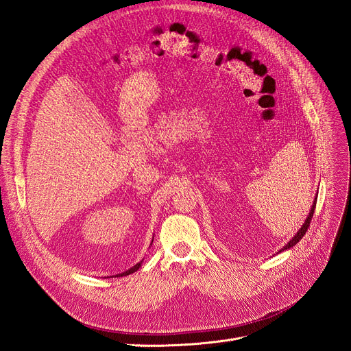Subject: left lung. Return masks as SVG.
Returning a JSON list of instances; mask_svg holds the SVG:
<instances>
[{"label": "left lung", "mask_w": 351, "mask_h": 351, "mask_svg": "<svg viewBox=\"0 0 351 351\" xmlns=\"http://www.w3.org/2000/svg\"><path fill=\"white\" fill-rule=\"evenodd\" d=\"M315 208H316V197H315V200H313V205H312V208H311V212H309V215H307V218L304 219V222H303V226L300 227V230L295 232L294 234V237L285 244V246L280 250V252H282V250H287V249H291L293 246H295L297 243L300 241V239L306 234V231H307V228H309V226H311V221H312V217H313V212H315Z\"/></svg>", "instance_id": "left-lung-1"}]
</instances>
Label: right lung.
<instances>
[{
  "label": "right lung",
  "instance_id": "add662e5",
  "mask_svg": "<svg viewBox=\"0 0 351 351\" xmlns=\"http://www.w3.org/2000/svg\"><path fill=\"white\" fill-rule=\"evenodd\" d=\"M152 241H154V239H152ZM142 262H143V261H141V262H137V263L134 265V267H132L130 269H127V271H124V272H121V274H117V275H115V277H124V275H129V274H133V272H136L137 269H139V268L142 267Z\"/></svg>",
  "mask_w": 351,
  "mask_h": 351
}]
</instances>
